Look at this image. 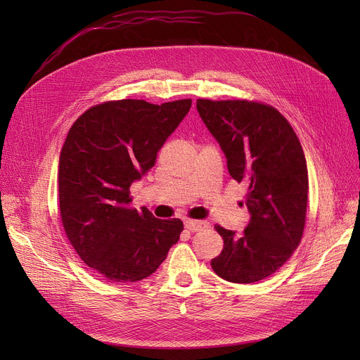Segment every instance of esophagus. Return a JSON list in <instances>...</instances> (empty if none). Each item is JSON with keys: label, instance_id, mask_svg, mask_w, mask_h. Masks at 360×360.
<instances>
[{"label": "esophagus", "instance_id": "obj_1", "mask_svg": "<svg viewBox=\"0 0 360 360\" xmlns=\"http://www.w3.org/2000/svg\"><path fill=\"white\" fill-rule=\"evenodd\" d=\"M184 226H186L189 231H200V230H202V228H207V226H209V222H205V221H193V219H188V221H184Z\"/></svg>", "mask_w": 360, "mask_h": 360}]
</instances>
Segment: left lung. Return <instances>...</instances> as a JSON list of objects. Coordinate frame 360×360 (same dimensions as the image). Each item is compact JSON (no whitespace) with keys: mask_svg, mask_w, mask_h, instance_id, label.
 <instances>
[{"mask_svg":"<svg viewBox=\"0 0 360 360\" xmlns=\"http://www.w3.org/2000/svg\"><path fill=\"white\" fill-rule=\"evenodd\" d=\"M197 110L224 150L230 176L248 184L245 204L250 213L242 236L214 225L224 248L212 269L228 282L252 284L284 266L302 240L307 159L288 120L271 105L198 99Z\"/></svg>","mask_w":360,"mask_h":360,"instance_id":"left-lung-1","label":"left lung"}]
</instances>
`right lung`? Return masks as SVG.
<instances>
[{"label": "right lung", "instance_id": "obj_1", "mask_svg": "<svg viewBox=\"0 0 360 360\" xmlns=\"http://www.w3.org/2000/svg\"><path fill=\"white\" fill-rule=\"evenodd\" d=\"M191 105V99L103 102L76 118L64 141L58 165L64 233L84 263L111 282L155 274L179 242L183 222L130 207V184L153 168Z\"/></svg>", "mask_w": 360, "mask_h": 360}]
</instances>
